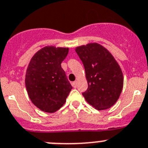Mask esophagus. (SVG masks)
<instances>
[{
	"label": "esophagus",
	"instance_id": "obj_1",
	"mask_svg": "<svg viewBox=\"0 0 148 148\" xmlns=\"http://www.w3.org/2000/svg\"><path fill=\"white\" fill-rule=\"evenodd\" d=\"M77 82L76 81H74V82H73L72 83V86H73V88H76L77 87Z\"/></svg>",
	"mask_w": 148,
	"mask_h": 148
}]
</instances>
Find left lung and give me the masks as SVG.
<instances>
[{
    "instance_id": "1",
    "label": "left lung",
    "mask_w": 148,
    "mask_h": 148,
    "mask_svg": "<svg viewBox=\"0 0 148 148\" xmlns=\"http://www.w3.org/2000/svg\"><path fill=\"white\" fill-rule=\"evenodd\" d=\"M84 65L88 89L83 93L86 101L98 110L111 108L123 88L122 69L107 49L93 42L75 48Z\"/></svg>"
}]
</instances>
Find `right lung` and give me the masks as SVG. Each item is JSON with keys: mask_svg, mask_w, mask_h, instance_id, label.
I'll use <instances>...</instances> for the list:
<instances>
[{"mask_svg": "<svg viewBox=\"0 0 148 148\" xmlns=\"http://www.w3.org/2000/svg\"><path fill=\"white\" fill-rule=\"evenodd\" d=\"M68 52V47L46 46L29 62L25 75L26 90L32 103L42 112H57L73 88L61 67Z\"/></svg>", "mask_w": 148, "mask_h": 148, "instance_id": "obj_1", "label": "right lung"}]
</instances>
